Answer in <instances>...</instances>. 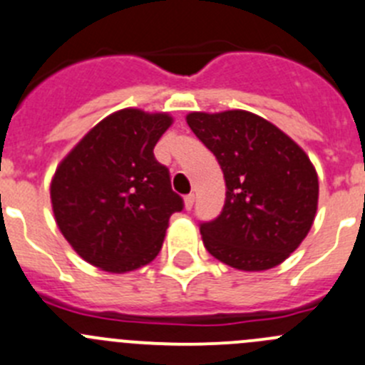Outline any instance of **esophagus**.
I'll list each match as a JSON object with an SVG mask.
<instances>
[{"label": "esophagus", "mask_w": 365, "mask_h": 365, "mask_svg": "<svg viewBox=\"0 0 365 365\" xmlns=\"http://www.w3.org/2000/svg\"><path fill=\"white\" fill-rule=\"evenodd\" d=\"M194 205V194H189V196H185V208L187 210H190Z\"/></svg>", "instance_id": "obj_1"}]
</instances>
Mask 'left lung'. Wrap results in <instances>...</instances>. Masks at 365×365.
Here are the masks:
<instances>
[{
    "mask_svg": "<svg viewBox=\"0 0 365 365\" xmlns=\"http://www.w3.org/2000/svg\"><path fill=\"white\" fill-rule=\"evenodd\" d=\"M215 155L226 182L222 212L200 232L212 257L240 271L282 264L312 228L319 182L305 151L280 128L246 110L187 115Z\"/></svg>",
    "mask_w": 365,
    "mask_h": 365,
    "instance_id": "obj_1",
    "label": "left lung"
}]
</instances>
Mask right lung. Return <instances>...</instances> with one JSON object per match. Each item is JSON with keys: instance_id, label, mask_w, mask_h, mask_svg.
I'll return each mask as SVG.
<instances>
[{"instance_id": "obj_1", "label": "right lung", "mask_w": 365, "mask_h": 365, "mask_svg": "<svg viewBox=\"0 0 365 365\" xmlns=\"http://www.w3.org/2000/svg\"><path fill=\"white\" fill-rule=\"evenodd\" d=\"M169 114L123 108L98 123L60 162L51 180L55 221L73 250L108 272L150 264L169 217L183 208L153 148Z\"/></svg>"}]
</instances>
